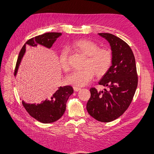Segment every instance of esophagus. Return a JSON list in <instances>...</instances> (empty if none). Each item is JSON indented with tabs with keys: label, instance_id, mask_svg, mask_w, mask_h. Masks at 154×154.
<instances>
[{
	"label": "esophagus",
	"instance_id": "1",
	"mask_svg": "<svg viewBox=\"0 0 154 154\" xmlns=\"http://www.w3.org/2000/svg\"><path fill=\"white\" fill-rule=\"evenodd\" d=\"M73 89L75 91H80L81 89L80 87H73Z\"/></svg>",
	"mask_w": 154,
	"mask_h": 154
}]
</instances>
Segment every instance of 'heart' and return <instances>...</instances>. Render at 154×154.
<instances>
[{"label":"heart","mask_w":154,"mask_h":154,"mask_svg":"<svg viewBox=\"0 0 154 154\" xmlns=\"http://www.w3.org/2000/svg\"><path fill=\"white\" fill-rule=\"evenodd\" d=\"M73 46L80 53L87 57L83 70L72 72L66 78L68 84L76 87L85 86L93 79L94 75L104 76L109 71L112 64V54L108 48H99L95 42L82 39L75 42ZM60 63L62 69L67 71L69 69L68 63V54L66 49L61 51Z\"/></svg>","instance_id":"heart-1"}]
</instances>
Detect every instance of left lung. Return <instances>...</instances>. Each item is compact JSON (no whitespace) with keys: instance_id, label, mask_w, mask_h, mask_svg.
<instances>
[{"instance_id":"obj_1","label":"left lung","mask_w":154,"mask_h":154,"mask_svg":"<svg viewBox=\"0 0 154 154\" xmlns=\"http://www.w3.org/2000/svg\"><path fill=\"white\" fill-rule=\"evenodd\" d=\"M99 34L110 43L112 64L99 82L108 89L98 91L91 88L87 110L97 120L109 122L122 115L132 103L138 86V74L134 55L128 44L113 34Z\"/></svg>"}]
</instances>
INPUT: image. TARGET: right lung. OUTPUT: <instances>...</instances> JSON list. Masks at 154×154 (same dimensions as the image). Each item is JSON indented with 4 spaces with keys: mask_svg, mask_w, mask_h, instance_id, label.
<instances>
[{
    "mask_svg": "<svg viewBox=\"0 0 154 154\" xmlns=\"http://www.w3.org/2000/svg\"><path fill=\"white\" fill-rule=\"evenodd\" d=\"M61 35L58 32H48L39 35L28 40L23 45L20 51L17 61H16L14 75L17 73L19 65L22 58L26 51V47L29 46L34 48L38 44L50 48L56 39ZM73 93V87L71 86H64L58 88L49 100L42 101L40 104H27L22 101L24 109L30 115L39 122L44 124L54 122L63 116L66 109V103Z\"/></svg>",
    "mask_w": 154,
    "mask_h": 154,
    "instance_id": "obj_1",
    "label": "right lung"
}]
</instances>
